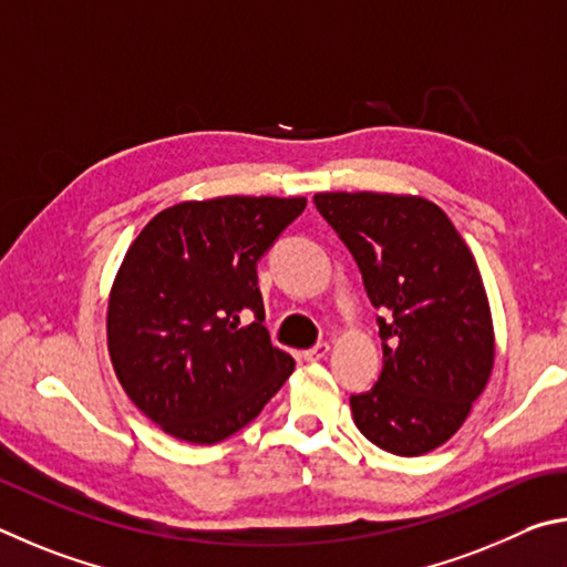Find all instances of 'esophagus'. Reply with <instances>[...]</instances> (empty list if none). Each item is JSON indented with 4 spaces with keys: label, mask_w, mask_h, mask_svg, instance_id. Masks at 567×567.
Listing matches in <instances>:
<instances>
[{
    "label": "esophagus",
    "mask_w": 567,
    "mask_h": 567,
    "mask_svg": "<svg viewBox=\"0 0 567 567\" xmlns=\"http://www.w3.org/2000/svg\"><path fill=\"white\" fill-rule=\"evenodd\" d=\"M329 351H331L329 343H319V346H313V349H309V351H301V359L313 363V361L326 359V355H329Z\"/></svg>",
    "instance_id": "34e87169"
}]
</instances>
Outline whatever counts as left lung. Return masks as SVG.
Listing matches in <instances>:
<instances>
[{
	"label": "left lung",
	"mask_w": 567,
	"mask_h": 567,
	"mask_svg": "<svg viewBox=\"0 0 567 567\" xmlns=\"http://www.w3.org/2000/svg\"><path fill=\"white\" fill-rule=\"evenodd\" d=\"M316 208L349 246L375 309L383 371L351 395L353 423L393 455H423L453 439L488 385L495 336L468 244L423 196L326 192Z\"/></svg>",
	"instance_id": "obj_1"
}]
</instances>
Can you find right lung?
<instances>
[{"label": "right lung", "mask_w": 567, "mask_h": 567, "mask_svg": "<svg viewBox=\"0 0 567 567\" xmlns=\"http://www.w3.org/2000/svg\"><path fill=\"white\" fill-rule=\"evenodd\" d=\"M303 196H218L158 212L128 246L106 346L128 399L164 433L212 445L251 423L293 371L264 329L256 264ZM257 319L240 326V313Z\"/></svg>", "instance_id": "1"}]
</instances>
